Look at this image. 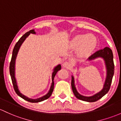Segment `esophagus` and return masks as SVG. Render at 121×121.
Wrapping results in <instances>:
<instances>
[{
	"instance_id": "esophagus-1",
	"label": "esophagus",
	"mask_w": 121,
	"mask_h": 121,
	"mask_svg": "<svg viewBox=\"0 0 121 121\" xmlns=\"http://www.w3.org/2000/svg\"><path fill=\"white\" fill-rule=\"evenodd\" d=\"M63 66L66 69H70L71 67V65L70 62H65L63 63Z\"/></svg>"
}]
</instances>
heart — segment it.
Returning <instances> with one entry per match:
<instances>
[{
	"instance_id": "1",
	"label": "heart",
	"mask_w": 121,
	"mask_h": 121,
	"mask_svg": "<svg viewBox=\"0 0 121 121\" xmlns=\"http://www.w3.org/2000/svg\"><path fill=\"white\" fill-rule=\"evenodd\" d=\"M96 38L92 35H78L74 36L70 43L71 49L77 50L82 56L91 54L96 47Z\"/></svg>"
}]
</instances>
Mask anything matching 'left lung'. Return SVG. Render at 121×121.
<instances>
[{
    "label": "left lung",
    "instance_id": "1",
    "mask_svg": "<svg viewBox=\"0 0 121 121\" xmlns=\"http://www.w3.org/2000/svg\"><path fill=\"white\" fill-rule=\"evenodd\" d=\"M98 57H102V58H104L105 62H106V67H107V75L103 89L100 92H99L98 93L92 96L86 97L82 96L80 94H79L78 92L77 91L76 87L74 86V80L73 77L72 76L71 77V88H72L73 92L75 96L78 99L85 101V102H95L102 98L103 96H104L110 90L114 73V60H113V54L112 50L110 48L105 47L103 50H99L96 52L95 53H94L93 55H92L89 57V60H92V59H95V58H98Z\"/></svg>",
    "mask_w": 121,
    "mask_h": 121
}]
</instances>
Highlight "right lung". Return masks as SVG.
<instances>
[{
	"label": "right lung",
	"instance_id": "add662e5",
	"mask_svg": "<svg viewBox=\"0 0 121 121\" xmlns=\"http://www.w3.org/2000/svg\"><path fill=\"white\" fill-rule=\"evenodd\" d=\"M30 33H33V34H35V32L34 30L33 29L30 30L29 31V32L25 33V34L23 35L20 39H19V40L17 41V43L15 44V46H14L13 51V54H12V57H11V62H10V76H11V80H12L14 89V90H15V92H16L18 96H19L21 97L24 99V100L28 101V102H31V103H38V102H42V101L47 99H48L49 97L51 96L54 88V77H55V76L56 75V73L58 72L59 70H60L61 66L60 65H59L57 66L54 69V72L52 73V85L51 86L50 91L48 92V93L46 95L40 97V98L37 99H29L28 98V97H27L26 96H25L23 95L22 93H20V92H19L18 90V88L17 85L16 80H15V74H14L15 73H14V71H15V59H16L18 51L19 48V47H20L21 45L22 44L23 41H24L25 39L26 38L27 36H28Z\"/></svg>",
	"mask_w": 121,
	"mask_h": 121
}]
</instances>
